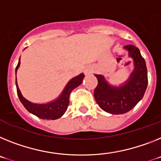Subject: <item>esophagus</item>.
<instances>
[{"label": "esophagus", "mask_w": 161, "mask_h": 161, "mask_svg": "<svg viewBox=\"0 0 161 161\" xmlns=\"http://www.w3.org/2000/svg\"><path fill=\"white\" fill-rule=\"evenodd\" d=\"M92 69L91 67H87V68L84 69V74H86V75L92 74Z\"/></svg>", "instance_id": "esophagus-1"}]
</instances>
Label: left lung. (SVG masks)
Segmentation results:
<instances>
[{
  "instance_id": "obj_1",
  "label": "left lung",
  "mask_w": 161,
  "mask_h": 161,
  "mask_svg": "<svg viewBox=\"0 0 161 161\" xmlns=\"http://www.w3.org/2000/svg\"><path fill=\"white\" fill-rule=\"evenodd\" d=\"M124 50L132 58L134 69L129 78L119 86L111 85L101 74H95L98 84L94 90V97L104 111L121 114L134 107L144 96L147 87V69L144 58L137 47L127 45Z\"/></svg>"
}]
</instances>
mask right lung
Returning a JSON list of instances; mask_svg holds the SVG:
<instances>
[{
	"instance_id": "right-lung-1",
	"label": "right lung",
	"mask_w": 161,
	"mask_h": 161,
	"mask_svg": "<svg viewBox=\"0 0 161 161\" xmlns=\"http://www.w3.org/2000/svg\"><path fill=\"white\" fill-rule=\"evenodd\" d=\"M20 65V58L19 60V63L16 66L15 73L19 68ZM84 78V74H80L78 76L74 77L72 79H70L64 87V90L62 91L57 98H55L53 101L47 102V103L39 104L33 103L32 101H28L26 98L23 97L22 93L20 92L17 83V78H16V88H17V94L23 106L26 108V110L31 114H34L37 117L42 119H57L60 118L67 110V108L69 104V95L71 92L74 88H76L82 83L83 79Z\"/></svg>"
}]
</instances>
